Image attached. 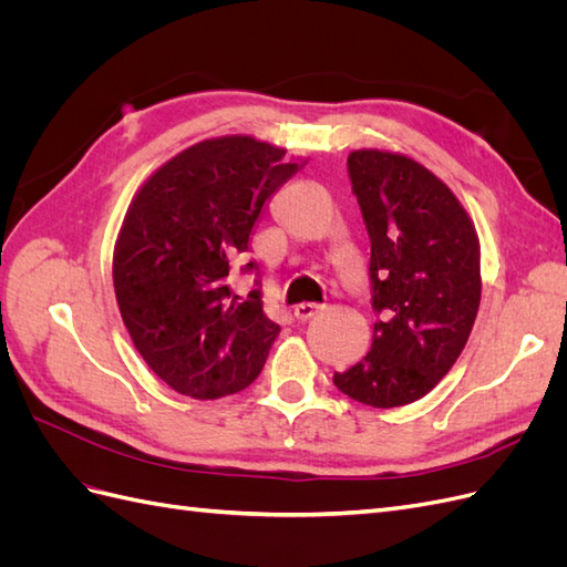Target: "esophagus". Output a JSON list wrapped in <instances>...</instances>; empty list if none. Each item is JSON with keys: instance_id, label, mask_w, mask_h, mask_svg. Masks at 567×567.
<instances>
[{"instance_id": "1", "label": "esophagus", "mask_w": 567, "mask_h": 567, "mask_svg": "<svg viewBox=\"0 0 567 567\" xmlns=\"http://www.w3.org/2000/svg\"><path fill=\"white\" fill-rule=\"evenodd\" d=\"M319 310H321V305H317V302H300V305H296L293 315L298 321H307V319H312Z\"/></svg>"}]
</instances>
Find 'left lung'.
I'll list each match as a JSON object with an SVG mask.
<instances>
[{
    "label": "left lung",
    "mask_w": 567,
    "mask_h": 567,
    "mask_svg": "<svg viewBox=\"0 0 567 567\" xmlns=\"http://www.w3.org/2000/svg\"><path fill=\"white\" fill-rule=\"evenodd\" d=\"M371 241V350L333 383L348 398L392 409L421 400L466 348L480 307V241L468 213L431 169L400 153L348 158Z\"/></svg>",
    "instance_id": "8db88e82"
}]
</instances>
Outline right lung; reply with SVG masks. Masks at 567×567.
Segmentation results:
<instances>
[{
    "mask_svg": "<svg viewBox=\"0 0 567 567\" xmlns=\"http://www.w3.org/2000/svg\"><path fill=\"white\" fill-rule=\"evenodd\" d=\"M302 165L252 136H219L177 153L134 196L113 252L115 298L134 348L179 394L217 400L260 375L281 329L260 288L244 302L231 293L229 271Z\"/></svg>",
    "mask_w": 567,
    "mask_h": 567,
    "instance_id": "1",
    "label": "right lung"
}]
</instances>
